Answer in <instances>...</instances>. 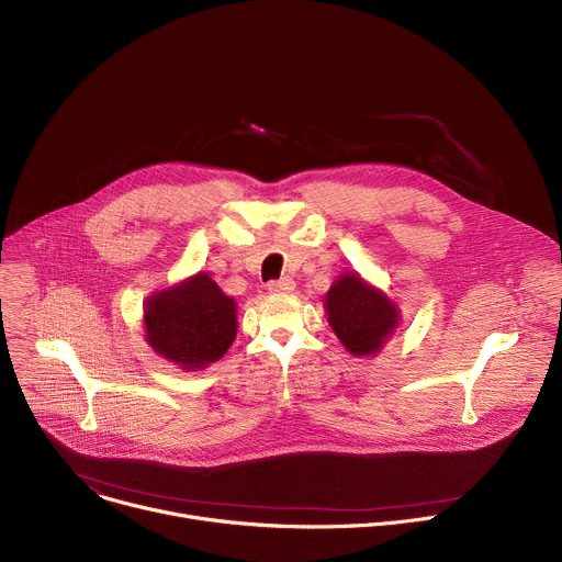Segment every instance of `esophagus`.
I'll list each match as a JSON object with an SVG mask.
<instances>
[{
  "instance_id": "obj_1",
  "label": "esophagus",
  "mask_w": 562,
  "mask_h": 562,
  "mask_svg": "<svg viewBox=\"0 0 562 562\" xmlns=\"http://www.w3.org/2000/svg\"><path fill=\"white\" fill-rule=\"evenodd\" d=\"M293 286H295V282L291 278H282V280L269 282V291L271 293H289V291H293Z\"/></svg>"
}]
</instances>
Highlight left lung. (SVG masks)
I'll return each mask as SVG.
<instances>
[{
    "label": "left lung",
    "instance_id": "obj_1",
    "mask_svg": "<svg viewBox=\"0 0 562 562\" xmlns=\"http://www.w3.org/2000/svg\"><path fill=\"white\" fill-rule=\"evenodd\" d=\"M327 319L353 356L378 353L400 323L397 306L358 273H342L325 297Z\"/></svg>",
    "mask_w": 562,
    "mask_h": 562
}]
</instances>
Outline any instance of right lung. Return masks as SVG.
<instances>
[{
  "instance_id": "1",
  "label": "right lung",
  "mask_w": 562,
  "mask_h": 562,
  "mask_svg": "<svg viewBox=\"0 0 562 562\" xmlns=\"http://www.w3.org/2000/svg\"><path fill=\"white\" fill-rule=\"evenodd\" d=\"M146 342L184 371L220 360L235 340V300L209 273L153 293L144 304Z\"/></svg>"
}]
</instances>
